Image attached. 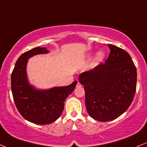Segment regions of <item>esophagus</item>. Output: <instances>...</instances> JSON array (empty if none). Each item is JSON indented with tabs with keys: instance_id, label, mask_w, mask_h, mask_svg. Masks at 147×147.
I'll return each instance as SVG.
<instances>
[{
	"instance_id": "esophagus-1",
	"label": "esophagus",
	"mask_w": 147,
	"mask_h": 147,
	"mask_svg": "<svg viewBox=\"0 0 147 147\" xmlns=\"http://www.w3.org/2000/svg\"><path fill=\"white\" fill-rule=\"evenodd\" d=\"M80 87H81V84L79 82H78L77 84V88H80Z\"/></svg>"
}]
</instances>
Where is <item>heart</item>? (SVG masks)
<instances>
[{"mask_svg": "<svg viewBox=\"0 0 147 147\" xmlns=\"http://www.w3.org/2000/svg\"><path fill=\"white\" fill-rule=\"evenodd\" d=\"M105 57V53L104 51H99L96 53L93 59H92L90 63V68H94L95 67L100 64L103 61Z\"/></svg>", "mask_w": 147, "mask_h": 147, "instance_id": "b5f03b06", "label": "heart"}]
</instances>
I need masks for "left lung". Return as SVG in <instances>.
<instances>
[{"mask_svg": "<svg viewBox=\"0 0 147 147\" xmlns=\"http://www.w3.org/2000/svg\"><path fill=\"white\" fill-rule=\"evenodd\" d=\"M107 46L110 53L105 63L79 77L86 92L88 113L101 122L112 121L126 112L133 101L137 83L136 68L128 53Z\"/></svg>", "mask_w": 147, "mask_h": 147, "instance_id": "obj_1", "label": "left lung"}]
</instances>
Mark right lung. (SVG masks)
<instances>
[{
  "mask_svg": "<svg viewBox=\"0 0 147 147\" xmlns=\"http://www.w3.org/2000/svg\"><path fill=\"white\" fill-rule=\"evenodd\" d=\"M45 47H36L21 55L11 74V92L16 105L26 121L37 125H47L55 121L62 114L64 101L75 88L77 82L63 87L38 89L30 84L26 73L29 58L49 53Z\"/></svg>",
  "mask_w": 147,
  "mask_h": 147,
  "instance_id": "right-lung-1",
  "label": "right lung"
}]
</instances>
